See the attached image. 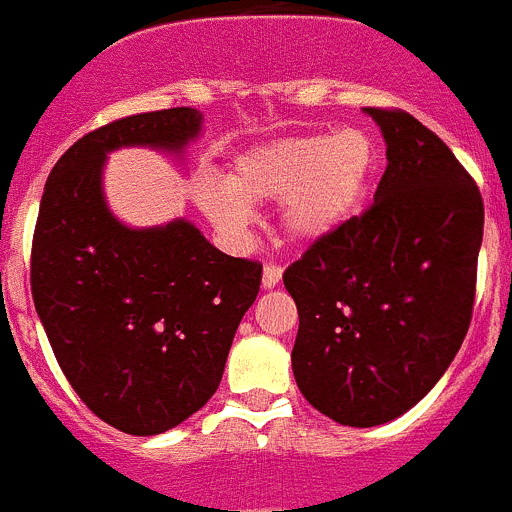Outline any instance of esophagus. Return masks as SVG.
Returning a JSON list of instances; mask_svg holds the SVG:
<instances>
[{
    "mask_svg": "<svg viewBox=\"0 0 512 512\" xmlns=\"http://www.w3.org/2000/svg\"><path fill=\"white\" fill-rule=\"evenodd\" d=\"M280 275H283V270L278 265H265V270H262V288L273 290L280 283Z\"/></svg>",
    "mask_w": 512,
    "mask_h": 512,
    "instance_id": "esophagus-1",
    "label": "esophagus"
}]
</instances>
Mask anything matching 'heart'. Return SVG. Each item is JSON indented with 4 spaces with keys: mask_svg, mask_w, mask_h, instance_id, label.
Returning a JSON list of instances; mask_svg holds the SVG:
<instances>
[{
    "mask_svg": "<svg viewBox=\"0 0 512 512\" xmlns=\"http://www.w3.org/2000/svg\"><path fill=\"white\" fill-rule=\"evenodd\" d=\"M377 142L359 127L331 135H293L247 147L222 181L196 191L201 211L219 232L239 237L250 206L278 201L280 232L298 245L331 237L365 204L377 173Z\"/></svg>",
    "mask_w": 512,
    "mask_h": 512,
    "instance_id": "heart-1",
    "label": "heart"
}]
</instances>
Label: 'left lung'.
I'll list each match as a JSON object with an SVG mask.
<instances>
[{"mask_svg":"<svg viewBox=\"0 0 512 512\" xmlns=\"http://www.w3.org/2000/svg\"><path fill=\"white\" fill-rule=\"evenodd\" d=\"M365 114L388 147L375 204L283 275L298 306V390L354 428L411 411L457 357L485 227L480 188L434 132L405 112Z\"/></svg>","mask_w":512,"mask_h":512,"instance_id":"8db88e82","label":"left lung"}]
</instances>
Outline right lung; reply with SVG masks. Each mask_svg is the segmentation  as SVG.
Masks as SVG:
<instances>
[{
  "label": "right lung",
  "instance_id": "obj_1",
  "mask_svg": "<svg viewBox=\"0 0 512 512\" xmlns=\"http://www.w3.org/2000/svg\"><path fill=\"white\" fill-rule=\"evenodd\" d=\"M204 114H135L71 145L50 170L32 237V301L55 359L91 411L132 436L176 428L222 382L262 265L216 250L188 219L130 227L104 196L119 147L186 153Z\"/></svg>",
  "mask_w": 512,
  "mask_h": 512
}]
</instances>
